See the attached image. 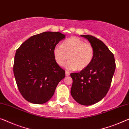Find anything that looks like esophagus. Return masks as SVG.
<instances>
[{
  "label": "esophagus",
  "instance_id": "1",
  "mask_svg": "<svg viewBox=\"0 0 129 129\" xmlns=\"http://www.w3.org/2000/svg\"><path fill=\"white\" fill-rule=\"evenodd\" d=\"M70 75V72H69V71H65V75H66V76H68Z\"/></svg>",
  "mask_w": 129,
  "mask_h": 129
}]
</instances>
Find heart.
Returning <instances> with one entry per match:
<instances>
[{
    "label": "heart",
    "mask_w": 129,
    "mask_h": 129,
    "mask_svg": "<svg viewBox=\"0 0 129 129\" xmlns=\"http://www.w3.org/2000/svg\"><path fill=\"white\" fill-rule=\"evenodd\" d=\"M54 57L60 66L69 57L65 67L70 70H82L91 64L94 55V49L90 43H86L77 37H72L57 45L54 49ZM69 57H68V56Z\"/></svg>",
    "instance_id": "1"
}]
</instances>
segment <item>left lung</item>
<instances>
[{"label":"left lung","instance_id":"obj_1","mask_svg":"<svg viewBox=\"0 0 129 129\" xmlns=\"http://www.w3.org/2000/svg\"><path fill=\"white\" fill-rule=\"evenodd\" d=\"M89 40L94 49L92 62L78 73H72L71 94L77 103L90 105L101 100L110 88L116 64L114 55L107 46L91 35H81Z\"/></svg>","mask_w":129,"mask_h":129}]
</instances>
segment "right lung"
<instances>
[{
  "label": "right lung",
  "mask_w": 129,
  "mask_h": 129,
  "mask_svg": "<svg viewBox=\"0 0 129 129\" xmlns=\"http://www.w3.org/2000/svg\"><path fill=\"white\" fill-rule=\"evenodd\" d=\"M65 36L45 32L25 41L17 50L13 65L15 81L26 101L41 104L52 97L65 71L55 60L54 49Z\"/></svg>",
  "instance_id": "add662e5"
}]
</instances>
